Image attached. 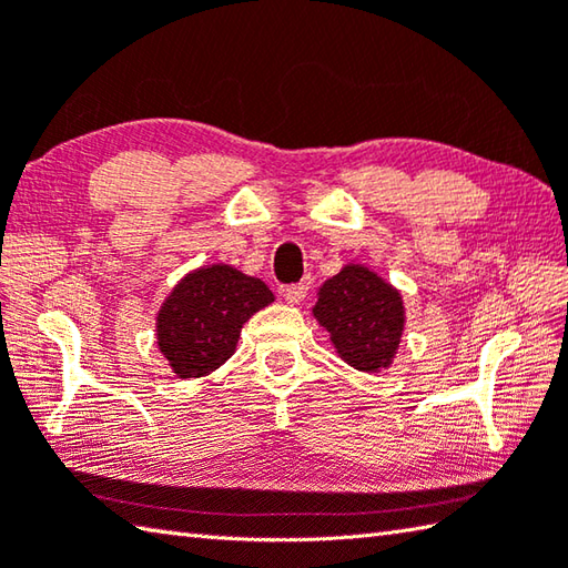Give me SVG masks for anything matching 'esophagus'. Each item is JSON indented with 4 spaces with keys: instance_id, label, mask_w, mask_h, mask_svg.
I'll return each instance as SVG.
<instances>
[{
    "instance_id": "34e87169",
    "label": "esophagus",
    "mask_w": 568,
    "mask_h": 568,
    "mask_svg": "<svg viewBox=\"0 0 568 568\" xmlns=\"http://www.w3.org/2000/svg\"><path fill=\"white\" fill-rule=\"evenodd\" d=\"M307 287H310V283H297V285H287L285 291H283V297H285V303L287 305H300L305 300V295H307Z\"/></svg>"
}]
</instances>
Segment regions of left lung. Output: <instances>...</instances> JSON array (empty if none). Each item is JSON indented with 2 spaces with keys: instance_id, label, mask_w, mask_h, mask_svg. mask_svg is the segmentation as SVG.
<instances>
[{
  "instance_id": "obj_1",
  "label": "left lung",
  "mask_w": 568,
  "mask_h": 568,
  "mask_svg": "<svg viewBox=\"0 0 568 568\" xmlns=\"http://www.w3.org/2000/svg\"><path fill=\"white\" fill-rule=\"evenodd\" d=\"M313 315L354 369L374 374L392 366L404 335L406 307L402 293L379 273L347 263L320 285Z\"/></svg>"
}]
</instances>
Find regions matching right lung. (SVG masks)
Wrapping results in <instances>:
<instances>
[{"label": "right lung", "mask_w": 568, "mask_h": 568, "mask_svg": "<svg viewBox=\"0 0 568 568\" xmlns=\"http://www.w3.org/2000/svg\"><path fill=\"white\" fill-rule=\"evenodd\" d=\"M271 287L226 263L186 273L158 313V347L180 379H199L236 352L241 327L273 303Z\"/></svg>", "instance_id": "obj_1"}]
</instances>
